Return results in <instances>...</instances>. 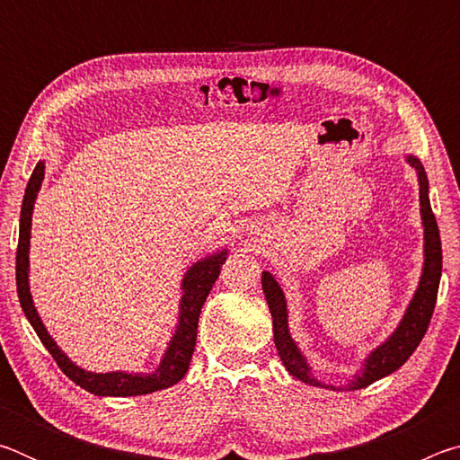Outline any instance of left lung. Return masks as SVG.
Returning a JSON list of instances; mask_svg holds the SVG:
<instances>
[{"mask_svg":"<svg viewBox=\"0 0 460 460\" xmlns=\"http://www.w3.org/2000/svg\"><path fill=\"white\" fill-rule=\"evenodd\" d=\"M408 162L418 170L420 181V213H422V225H424V268L422 278H420V286L411 298L410 306L403 314L398 329L394 331L384 345H379L376 351L365 359L363 369L349 379L345 387L326 385L318 381L310 373V365L306 363L305 355L292 341L290 332H288V313H286V298L282 288L278 286L274 276L270 271L261 274V286L266 300L270 305L271 318H274V342L278 349L279 359H282L284 367L290 371V376L296 379L305 381L308 385L316 387H331V389H363L371 385L373 381L389 376L395 369H400L403 363L410 359V355L416 351L420 341L424 339L430 324V318L436 306V296H438V284L442 274V245H440V233L438 225H436V217L432 213L430 199H428V178L424 172V166L420 164L414 155H408Z\"/></svg>","mask_w":460,"mask_h":460,"instance_id":"obj_1","label":"left lung"}]
</instances>
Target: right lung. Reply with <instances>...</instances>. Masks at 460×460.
<instances>
[{
    "instance_id": "right-lung-1",
    "label": "right lung",
    "mask_w": 460,
    "mask_h": 460,
    "mask_svg": "<svg viewBox=\"0 0 460 460\" xmlns=\"http://www.w3.org/2000/svg\"><path fill=\"white\" fill-rule=\"evenodd\" d=\"M44 181V162H38L32 176H30L24 202H22L20 213V237H18V253H15V286H18V298L22 310H24L30 324L34 326L38 337H40L42 345L49 349L52 359L57 361L58 367L65 376L81 385L87 392L95 395H144L158 392L178 384L189 371V365L194 353V345H197V329H199V316L200 308L205 305L208 292L219 278L221 268L225 260H227V249L211 255V258L200 260L186 271L182 279V300H181V316H178V326L172 341H170L168 351L164 353V359L160 361L158 369L154 373H91L68 359V357L60 351L57 342L52 341L49 331L38 316L32 296H30L28 286V249H30V227H32V211L36 194L40 190V184Z\"/></svg>"
}]
</instances>
